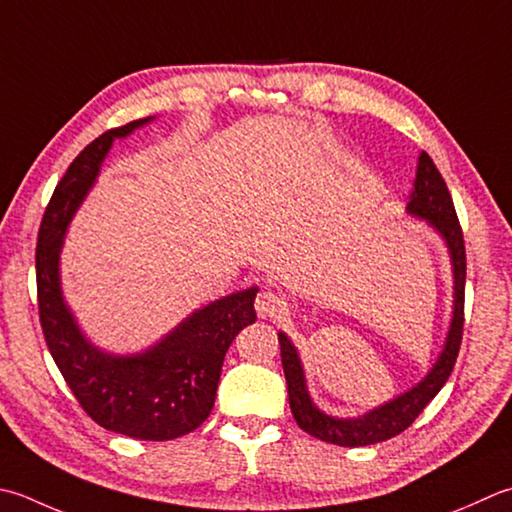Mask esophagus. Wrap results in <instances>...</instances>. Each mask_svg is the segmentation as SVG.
I'll use <instances>...</instances> for the list:
<instances>
[{"instance_id": "1", "label": "esophagus", "mask_w": 512, "mask_h": 512, "mask_svg": "<svg viewBox=\"0 0 512 512\" xmlns=\"http://www.w3.org/2000/svg\"><path fill=\"white\" fill-rule=\"evenodd\" d=\"M255 310L262 319L277 317L286 310V299H284V295H279L277 290H270V288L262 290V293H259L255 299Z\"/></svg>"}]
</instances>
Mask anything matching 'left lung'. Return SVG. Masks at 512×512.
I'll use <instances>...</instances> for the list:
<instances>
[{
	"mask_svg": "<svg viewBox=\"0 0 512 512\" xmlns=\"http://www.w3.org/2000/svg\"><path fill=\"white\" fill-rule=\"evenodd\" d=\"M406 210L410 215L426 219V222L444 237V242L450 250V259H453L455 306L446 346L442 350V355H439L437 364L430 368V373L417 386L410 388L408 393L395 397L393 402L370 410L364 417L337 419L322 413V410L310 402L297 350L284 333H279V348H282V366L288 384L290 410H293L297 426L306 430L308 435L322 439V442L357 448L386 442V439L404 433V430L419 417V413L428 406L430 399H433L448 382V377L453 373V366L457 362L459 346H462L464 335L466 246L462 226H459V219L453 206V197H450L444 177L439 175V170L433 159L428 157V153L419 155L415 190L413 195H410Z\"/></svg>",
	"mask_w": 512,
	"mask_h": 512,
	"instance_id": "left-lung-1",
	"label": "left lung"
}]
</instances>
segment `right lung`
I'll return each instance as SVG.
<instances>
[{
	"label": "right lung",
	"mask_w": 512,
	"mask_h": 512,
	"mask_svg": "<svg viewBox=\"0 0 512 512\" xmlns=\"http://www.w3.org/2000/svg\"><path fill=\"white\" fill-rule=\"evenodd\" d=\"M153 117L110 128L93 139L59 179L39 226L37 306L46 346L86 415L113 433L166 442L193 433L215 404L228 346L253 324L257 286L195 310L162 342L139 355L117 357L95 348L75 324L59 284V250L75 210L93 188L117 137Z\"/></svg>",
	"instance_id": "1"
}]
</instances>
